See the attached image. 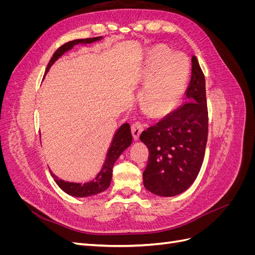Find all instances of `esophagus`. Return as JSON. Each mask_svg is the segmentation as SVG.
I'll return each mask as SVG.
<instances>
[{"mask_svg": "<svg viewBox=\"0 0 255 255\" xmlns=\"http://www.w3.org/2000/svg\"><path fill=\"white\" fill-rule=\"evenodd\" d=\"M143 130V127H142V125L141 123H139V122H135L134 125L132 126V134H133V138H134V140H138L139 139V136H140V134H141V132Z\"/></svg>", "mask_w": 255, "mask_h": 255, "instance_id": "34e87169", "label": "esophagus"}]
</instances>
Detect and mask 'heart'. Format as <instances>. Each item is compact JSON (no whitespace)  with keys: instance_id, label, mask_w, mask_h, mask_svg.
Returning <instances> with one entry per match:
<instances>
[{"instance_id":"1","label":"heart","mask_w":255,"mask_h":255,"mask_svg":"<svg viewBox=\"0 0 255 255\" xmlns=\"http://www.w3.org/2000/svg\"><path fill=\"white\" fill-rule=\"evenodd\" d=\"M189 61L183 53H172L165 45L151 49L143 79L144 105L153 116L164 117L180 105L189 81Z\"/></svg>"}]
</instances>
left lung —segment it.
<instances>
[{
	"label": "left lung",
	"instance_id": "1",
	"mask_svg": "<svg viewBox=\"0 0 255 255\" xmlns=\"http://www.w3.org/2000/svg\"><path fill=\"white\" fill-rule=\"evenodd\" d=\"M191 64L185 104L140 135L150 150L143 185L159 197H174L188 189L204 159L208 128L205 80L196 56Z\"/></svg>",
	"mask_w": 255,
	"mask_h": 255
}]
</instances>
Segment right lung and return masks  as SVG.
<instances>
[{"instance_id": "obj_1", "label": "right lung", "mask_w": 255, "mask_h": 255, "mask_svg": "<svg viewBox=\"0 0 255 255\" xmlns=\"http://www.w3.org/2000/svg\"><path fill=\"white\" fill-rule=\"evenodd\" d=\"M103 37L87 38V39H76L61 45V47L53 54V56L48 64V67L45 69V73L49 72L50 68L58 58L63 56L66 52L72 50L74 48V45L90 44V43L101 41ZM132 142H133V137H132V133H130V127L128 123H123V125L116 130L109 152L106 154V159L104 161V165L94 180L86 183H74V182H67V181L58 179L55 174L52 173V171H51V174L53 176L54 181H55V183L58 185V187L63 191H65L66 194L70 195L72 197L85 198V197L98 195L100 192H102L110 187L112 177H113L114 164L116 163V160L119 158V156L123 153V151L132 144Z\"/></svg>"}]
</instances>
